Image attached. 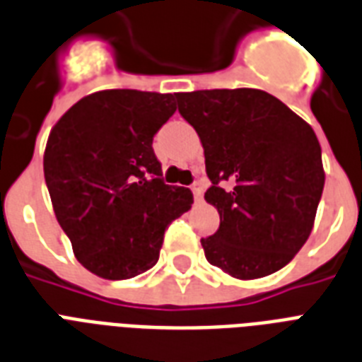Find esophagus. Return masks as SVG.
<instances>
[{"instance_id":"34e87169","label":"esophagus","mask_w":362,"mask_h":362,"mask_svg":"<svg viewBox=\"0 0 362 362\" xmlns=\"http://www.w3.org/2000/svg\"><path fill=\"white\" fill-rule=\"evenodd\" d=\"M192 192H193V197L195 201H201L203 199V193H204V184L201 180H195L192 184Z\"/></svg>"}]
</instances>
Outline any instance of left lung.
Wrapping results in <instances>:
<instances>
[{"mask_svg":"<svg viewBox=\"0 0 362 362\" xmlns=\"http://www.w3.org/2000/svg\"><path fill=\"white\" fill-rule=\"evenodd\" d=\"M178 112L204 148L206 203L220 229L201 238L227 274L253 280L286 267L308 240L325 173L314 129L261 90L176 93Z\"/></svg>","mask_w":362,"mask_h":362,"instance_id":"obj_1","label":"left lung"}]
</instances>
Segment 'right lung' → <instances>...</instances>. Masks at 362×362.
I'll return each instance as SVG.
<instances>
[{"label":"right lung","instance_id":"obj_1","mask_svg":"<svg viewBox=\"0 0 362 362\" xmlns=\"http://www.w3.org/2000/svg\"><path fill=\"white\" fill-rule=\"evenodd\" d=\"M173 93L105 90L52 127L45 180L75 257L105 280L158 263L165 229L192 209L187 187L163 182L153 135L175 115Z\"/></svg>","mask_w":362,"mask_h":362}]
</instances>
